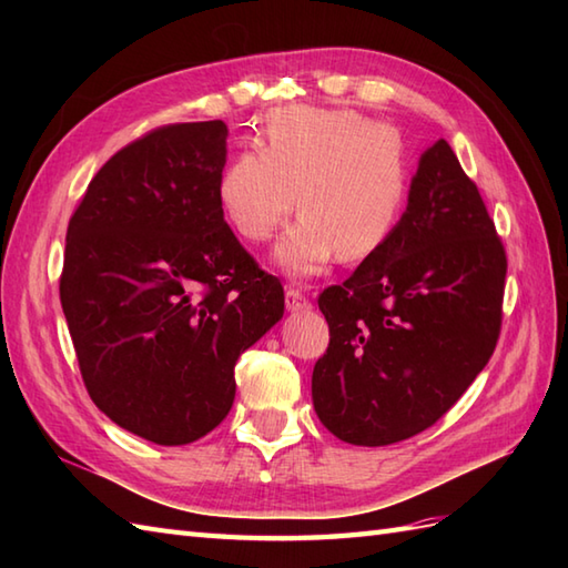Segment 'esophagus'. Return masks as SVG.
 Segmentation results:
<instances>
[{
    "label": "esophagus",
    "instance_id": "obj_1",
    "mask_svg": "<svg viewBox=\"0 0 568 568\" xmlns=\"http://www.w3.org/2000/svg\"><path fill=\"white\" fill-rule=\"evenodd\" d=\"M285 307H287V312H307L312 305H310V300L305 297L303 291H297V287H287V291H285Z\"/></svg>",
    "mask_w": 568,
    "mask_h": 568
}]
</instances>
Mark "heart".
<instances>
[{
    "label": "heart",
    "instance_id": "heart-1",
    "mask_svg": "<svg viewBox=\"0 0 568 568\" xmlns=\"http://www.w3.org/2000/svg\"><path fill=\"white\" fill-rule=\"evenodd\" d=\"M407 192L403 136L352 110L293 104L265 116L258 151H241L216 180L226 224L248 244L268 241L297 204L300 220L273 258L310 277L339 253L366 258L383 246Z\"/></svg>",
    "mask_w": 568,
    "mask_h": 568
}]
</instances>
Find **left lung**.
I'll list each match as a JSON object with an SVG mask.
<instances>
[{"label":"left lung","instance_id":"obj_1","mask_svg":"<svg viewBox=\"0 0 568 568\" xmlns=\"http://www.w3.org/2000/svg\"><path fill=\"white\" fill-rule=\"evenodd\" d=\"M505 273L484 197L439 139L390 236L320 295L329 346L312 371V403L322 425L356 446L432 427L493 356Z\"/></svg>","mask_w":568,"mask_h":568}]
</instances>
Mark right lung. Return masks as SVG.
<instances>
[{"label": "right lung", "mask_w": 568, "mask_h": 568, "mask_svg": "<svg viewBox=\"0 0 568 568\" xmlns=\"http://www.w3.org/2000/svg\"><path fill=\"white\" fill-rule=\"evenodd\" d=\"M226 124H171L92 178L65 236L60 305L92 403L161 446L190 444L232 409L236 358L283 317L275 275L216 202Z\"/></svg>", "instance_id": "obj_1"}]
</instances>
